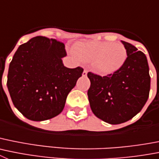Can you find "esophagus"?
I'll use <instances>...</instances> for the list:
<instances>
[{"label": "esophagus", "mask_w": 159, "mask_h": 159, "mask_svg": "<svg viewBox=\"0 0 159 159\" xmlns=\"http://www.w3.org/2000/svg\"><path fill=\"white\" fill-rule=\"evenodd\" d=\"M83 76H86V75H87V70H86V69H84V72H83Z\"/></svg>", "instance_id": "esophagus-1"}]
</instances>
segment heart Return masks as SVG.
<instances>
[{"instance_id": "obj_1", "label": "heart", "mask_w": 159, "mask_h": 159, "mask_svg": "<svg viewBox=\"0 0 159 159\" xmlns=\"http://www.w3.org/2000/svg\"><path fill=\"white\" fill-rule=\"evenodd\" d=\"M73 53L83 61L94 62L96 72L102 75L116 72L127 58V51L123 44L109 42L78 43L74 46Z\"/></svg>"}]
</instances>
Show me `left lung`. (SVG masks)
<instances>
[{"mask_svg": "<svg viewBox=\"0 0 159 159\" xmlns=\"http://www.w3.org/2000/svg\"><path fill=\"white\" fill-rule=\"evenodd\" d=\"M127 51L124 65L113 74L101 76L89 72L90 106L97 117L111 125L126 122L142 110L149 97L151 76L146 56L121 41Z\"/></svg>", "mask_w": 159, "mask_h": 159, "instance_id": "1", "label": "left lung"}]
</instances>
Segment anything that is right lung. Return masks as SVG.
<instances>
[{
    "instance_id": "add662e5",
    "label": "right lung",
    "mask_w": 159,
    "mask_h": 159,
    "mask_svg": "<svg viewBox=\"0 0 159 159\" xmlns=\"http://www.w3.org/2000/svg\"><path fill=\"white\" fill-rule=\"evenodd\" d=\"M63 43L37 36L20 45L10 62L7 87L17 110L34 121L61 113L84 68L64 66Z\"/></svg>"
}]
</instances>
